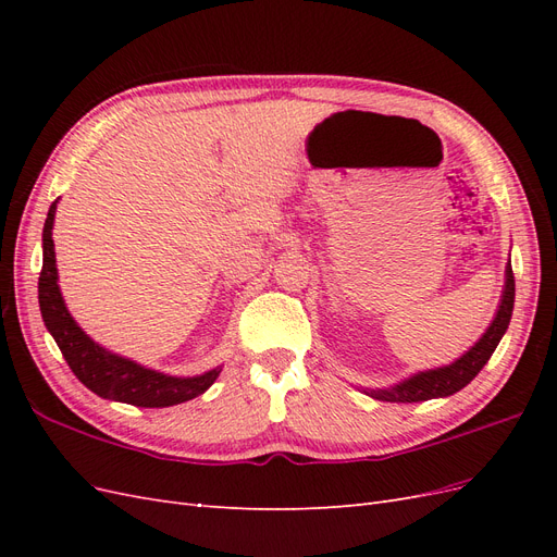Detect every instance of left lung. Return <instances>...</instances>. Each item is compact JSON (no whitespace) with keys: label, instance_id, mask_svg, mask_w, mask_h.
Here are the masks:
<instances>
[{"label":"left lung","instance_id":"1","mask_svg":"<svg viewBox=\"0 0 557 557\" xmlns=\"http://www.w3.org/2000/svg\"><path fill=\"white\" fill-rule=\"evenodd\" d=\"M513 297H516V281L511 272V262L504 272V290L499 307L495 311L493 323L481 334V339L465 350L458 360L450 364L425 369V372H416L404 381L387 385V387H360V391L379 401H397V404H411V401H428L436 397H448L453 393L462 391V387L474 379L485 362L491 360L497 344L502 342L504 332H507L513 313Z\"/></svg>","mask_w":557,"mask_h":557}]
</instances>
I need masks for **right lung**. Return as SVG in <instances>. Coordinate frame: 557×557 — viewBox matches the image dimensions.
Segmentation results:
<instances>
[{"instance_id": "add662e5", "label": "right lung", "mask_w": 557, "mask_h": 557, "mask_svg": "<svg viewBox=\"0 0 557 557\" xmlns=\"http://www.w3.org/2000/svg\"><path fill=\"white\" fill-rule=\"evenodd\" d=\"M58 199L50 205L44 223V267L39 276V309L44 325L53 336L66 364L72 367L76 379L95 395L132 404V407L164 409L174 404L188 401L201 393H207L213 381L221 376L223 367H213L197 376H170L158 369L139 364L117 356V352L92 342L90 336L78 327L74 315L64 305V297L58 285L53 223H55Z\"/></svg>"}]
</instances>
